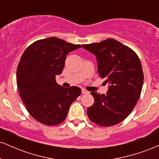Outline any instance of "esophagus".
Masks as SVG:
<instances>
[{
    "label": "esophagus",
    "instance_id": "obj_1",
    "mask_svg": "<svg viewBox=\"0 0 159 159\" xmlns=\"http://www.w3.org/2000/svg\"><path fill=\"white\" fill-rule=\"evenodd\" d=\"M82 93L83 94H90V92L88 90H85V89H82Z\"/></svg>",
    "mask_w": 159,
    "mask_h": 159
}]
</instances>
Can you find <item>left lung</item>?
I'll return each mask as SVG.
<instances>
[{
    "mask_svg": "<svg viewBox=\"0 0 159 159\" xmlns=\"http://www.w3.org/2000/svg\"><path fill=\"white\" fill-rule=\"evenodd\" d=\"M82 47L96 55L99 77L110 84L106 95L91 93L94 104L87 110L89 119L102 127L121 123L136 105L143 87V72L138 54L111 38Z\"/></svg>",
    "mask_w": 159,
    "mask_h": 159,
    "instance_id": "left-lung-1",
    "label": "left lung"
}]
</instances>
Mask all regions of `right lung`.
Returning <instances> with one entry per match:
<instances>
[{
  "instance_id": "add662e5",
  "label": "right lung",
  "mask_w": 159,
  "mask_h": 159,
  "mask_svg": "<svg viewBox=\"0 0 159 159\" xmlns=\"http://www.w3.org/2000/svg\"><path fill=\"white\" fill-rule=\"evenodd\" d=\"M57 37L33 43L23 53L17 67L16 81L27 111L36 121L56 125L66 120L71 104L81 93L78 87H61V75L69 52L80 48Z\"/></svg>"
}]
</instances>
